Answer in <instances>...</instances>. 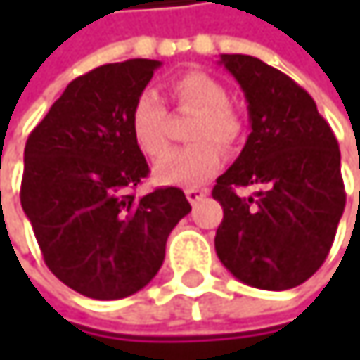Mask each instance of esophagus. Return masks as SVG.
<instances>
[{"instance_id":"1","label":"esophagus","mask_w":360,"mask_h":360,"mask_svg":"<svg viewBox=\"0 0 360 360\" xmlns=\"http://www.w3.org/2000/svg\"><path fill=\"white\" fill-rule=\"evenodd\" d=\"M206 189H202V187H189V189H185V195H187V200L191 202V204H198L200 200H204L206 198Z\"/></svg>"}]
</instances>
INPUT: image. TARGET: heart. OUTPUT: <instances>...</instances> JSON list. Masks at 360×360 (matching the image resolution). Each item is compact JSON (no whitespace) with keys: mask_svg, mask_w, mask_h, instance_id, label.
<instances>
[{"mask_svg":"<svg viewBox=\"0 0 360 360\" xmlns=\"http://www.w3.org/2000/svg\"><path fill=\"white\" fill-rule=\"evenodd\" d=\"M171 96L181 110L195 112L187 148L171 150L156 167L154 177L165 185H198L208 181L223 162L221 148H231L242 135V118L229 106L227 89L206 72H185L171 83ZM131 137L141 154L156 158L167 150V110L146 91L131 110Z\"/></svg>","mask_w":360,"mask_h":360,"instance_id":"1","label":"heart"}]
</instances>
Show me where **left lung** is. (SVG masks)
Masks as SVG:
<instances>
[{
	"label": "left lung",
	"mask_w": 360,
	"mask_h": 360,
	"mask_svg": "<svg viewBox=\"0 0 360 360\" xmlns=\"http://www.w3.org/2000/svg\"><path fill=\"white\" fill-rule=\"evenodd\" d=\"M240 83L252 133L217 179L223 206L214 248L221 262L258 290H290L323 264L344 212L338 139L315 100L288 75L244 53H223ZM260 184L250 198L236 186Z\"/></svg>",
	"instance_id": "left-lung-1"
}]
</instances>
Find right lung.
Masks as SVG:
<instances>
[{
    "mask_svg": "<svg viewBox=\"0 0 360 360\" xmlns=\"http://www.w3.org/2000/svg\"><path fill=\"white\" fill-rule=\"evenodd\" d=\"M158 60L104 64L77 77L25 146L20 204L49 271L96 300L127 298L162 266L167 238L191 210L179 187L129 193L150 169L131 110Z\"/></svg>",
    "mask_w": 360,
    "mask_h": 360,
    "instance_id": "obj_1",
    "label": "right lung"
}]
</instances>
